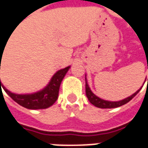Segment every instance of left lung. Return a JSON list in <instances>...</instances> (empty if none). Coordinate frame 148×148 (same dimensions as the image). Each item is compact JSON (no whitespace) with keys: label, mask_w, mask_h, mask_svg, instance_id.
I'll use <instances>...</instances> for the list:
<instances>
[{"label":"left lung","mask_w":148,"mask_h":148,"mask_svg":"<svg viewBox=\"0 0 148 148\" xmlns=\"http://www.w3.org/2000/svg\"><path fill=\"white\" fill-rule=\"evenodd\" d=\"M148 81V79H147ZM85 89H86V96L88 97V99L89 101L90 102L92 105H94L95 106L97 107H99V108H115V107H119L123 105L126 104L130 101V100H132L134 97L138 93V92L140 91V89L138 90L135 93L130 96L129 97L125 98V99L120 101H105L99 98L98 97H97L94 93H92V92L91 91V89L88 87V84L87 83V80H86V85H85Z\"/></svg>","instance_id":"left-lung-1"}]
</instances>
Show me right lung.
<instances>
[{"label":"right lung","mask_w":148,"mask_h":148,"mask_svg":"<svg viewBox=\"0 0 148 148\" xmlns=\"http://www.w3.org/2000/svg\"><path fill=\"white\" fill-rule=\"evenodd\" d=\"M69 66L60 69L57 71L51 80L49 84L38 92L28 95H18L14 94L8 91L5 88H4L2 84L1 83L0 79V88L2 87L5 92L7 93L12 99L16 101L18 105L22 106L25 108L32 110L46 109L49 106H52L58 98L59 89L61 84V81L64 79V75L69 70Z\"/></svg>","instance_id":"1"}]
</instances>
